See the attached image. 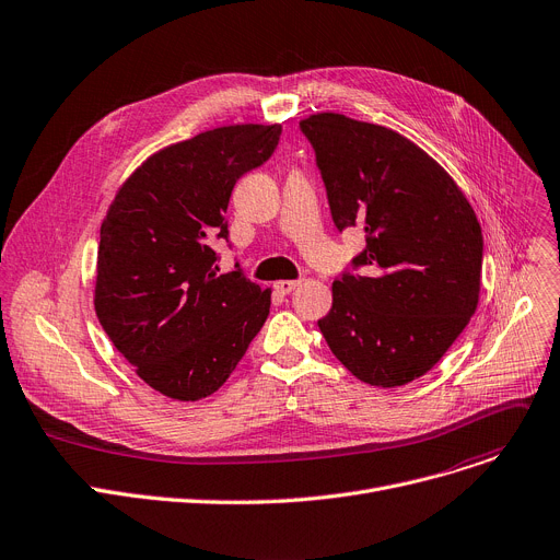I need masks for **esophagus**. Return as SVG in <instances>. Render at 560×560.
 Here are the masks:
<instances>
[{"mask_svg": "<svg viewBox=\"0 0 560 560\" xmlns=\"http://www.w3.org/2000/svg\"><path fill=\"white\" fill-rule=\"evenodd\" d=\"M302 281H290V279H283V281H277L275 288L281 292V294H290L296 285H300Z\"/></svg>", "mask_w": 560, "mask_h": 560, "instance_id": "34e87169", "label": "esophagus"}]
</instances>
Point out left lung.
Wrapping results in <instances>:
<instances>
[{
    "label": "left lung",
    "mask_w": 560,
    "mask_h": 560,
    "mask_svg": "<svg viewBox=\"0 0 560 560\" xmlns=\"http://www.w3.org/2000/svg\"><path fill=\"white\" fill-rule=\"evenodd\" d=\"M300 128L335 228H360L366 241L353 272L332 281V306L317 326L362 383H412L453 347L477 308V215L448 173L385 126L322 112Z\"/></svg>",
    "instance_id": "8db88e82"
}]
</instances>
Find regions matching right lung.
<instances>
[{
	"mask_svg": "<svg viewBox=\"0 0 560 560\" xmlns=\"http://www.w3.org/2000/svg\"><path fill=\"white\" fill-rule=\"evenodd\" d=\"M281 126H225L148 158L101 225L96 317L137 376L175 400H198L230 378L270 315L241 266L218 275L213 238L238 177L270 160Z\"/></svg>",
	"mask_w": 560,
	"mask_h": 560,
	"instance_id": "add662e5",
	"label": "right lung"
}]
</instances>
